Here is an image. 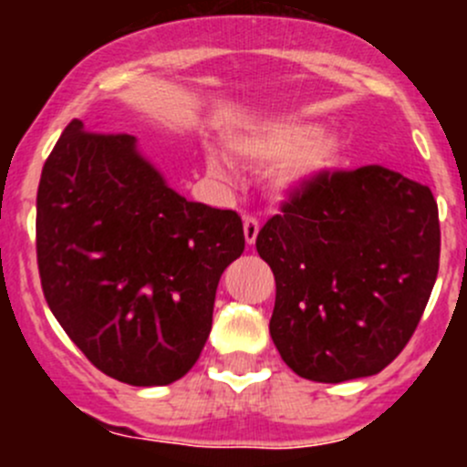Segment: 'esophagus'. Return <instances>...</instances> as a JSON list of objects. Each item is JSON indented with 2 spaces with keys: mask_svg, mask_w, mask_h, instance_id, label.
Listing matches in <instances>:
<instances>
[{
  "mask_svg": "<svg viewBox=\"0 0 467 467\" xmlns=\"http://www.w3.org/2000/svg\"><path fill=\"white\" fill-rule=\"evenodd\" d=\"M257 234H260V221L255 216H244V237H246V244H255Z\"/></svg>",
  "mask_w": 467,
  "mask_h": 467,
  "instance_id": "obj_1",
  "label": "esophagus"
}]
</instances>
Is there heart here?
Returning <instances> with one entry per match:
<instances>
[{"label": "heart", "mask_w": 467, "mask_h": 467, "mask_svg": "<svg viewBox=\"0 0 467 467\" xmlns=\"http://www.w3.org/2000/svg\"><path fill=\"white\" fill-rule=\"evenodd\" d=\"M230 153L246 164H271L268 181L277 192H296L332 171L341 155L334 135L312 121H264L225 140ZM205 167L212 178H230V164L216 150H207Z\"/></svg>", "instance_id": "heart-1"}]
</instances>
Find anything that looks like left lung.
<instances>
[{"label":"left lung","instance_id":"obj_1","mask_svg":"<svg viewBox=\"0 0 467 467\" xmlns=\"http://www.w3.org/2000/svg\"><path fill=\"white\" fill-rule=\"evenodd\" d=\"M275 275L271 338L296 375L325 384L384 370L416 332L438 275L427 185L379 164L291 192L257 234Z\"/></svg>","mask_w":467,"mask_h":467}]
</instances>
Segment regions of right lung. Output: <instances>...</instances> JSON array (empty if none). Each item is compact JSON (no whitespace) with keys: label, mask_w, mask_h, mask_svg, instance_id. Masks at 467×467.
<instances>
[{"label":"right lung","mask_w":467,"mask_h":467,"mask_svg":"<svg viewBox=\"0 0 467 467\" xmlns=\"http://www.w3.org/2000/svg\"><path fill=\"white\" fill-rule=\"evenodd\" d=\"M242 216L173 192L126 133L72 119L42 167L36 251L56 321L108 378L164 386L199 359Z\"/></svg>","instance_id":"add662e5"}]
</instances>
